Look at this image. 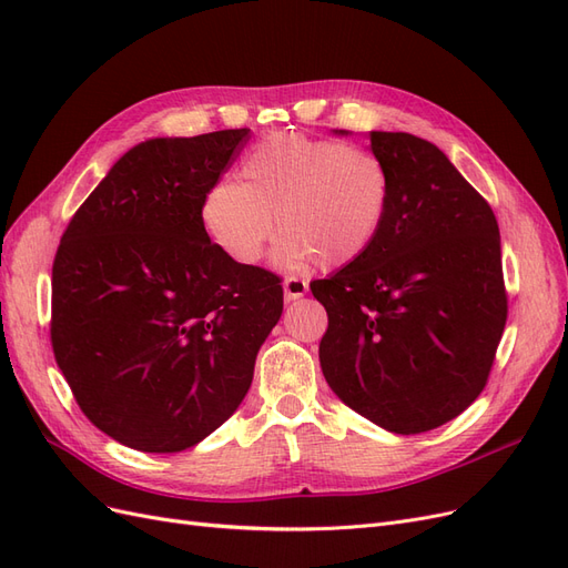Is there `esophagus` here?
Here are the masks:
<instances>
[{
  "instance_id": "1",
  "label": "esophagus",
  "mask_w": 568,
  "mask_h": 568,
  "mask_svg": "<svg viewBox=\"0 0 568 568\" xmlns=\"http://www.w3.org/2000/svg\"><path fill=\"white\" fill-rule=\"evenodd\" d=\"M307 294V282L301 277H286L284 280V298L291 301H298Z\"/></svg>"
}]
</instances>
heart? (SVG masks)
Wrapping results in <instances>:
<instances>
[{"mask_svg": "<svg viewBox=\"0 0 568 568\" xmlns=\"http://www.w3.org/2000/svg\"><path fill=\"white\" fill-rule=\"evenodd\" d=\"M393 173L384 159L341 140L272 134L242 161V182H217L201 201V222L232 261H261L282 234L277 263L317 261L338 270L365 257L393 209Z\"/></svg>", "mask_w": 568, "mask_h": 568, "instance_id": "heart-1", "label": "heart"}]
</instances>
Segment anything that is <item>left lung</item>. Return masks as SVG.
Segmentation results:
<instances>
[{"label": "left lung", "instance_id": "obj_1", "mask_svg": "<svg viewBox=\"0 0 568 568\" xmlns=\"http://www.w3.org/2000/svg\"><path fill=\"white\" fill-rule=\"evenodd\" d=\"M393 173V209L374 248L311 284L329 326L326 384L393 434L455 419L488 384L507 322L500 230L445 153L407 132H372Z\"/></svg>", "mask_w": 568, "mask_h": 568}]
</instances>
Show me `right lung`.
Listing matches in <instances>:
<instances>
[{
    "mask_svg": "<svg viewBox=\"0 0 568 568\" xmlns=\"http://www.w3.org/2000/svg\"><path fill=\"white\" fill-rule=\"evenodd\" d=\"M248 132L136 144L61 236L51 348L84 417L128 448L180 453L227 422L282 317L277 274L232 261L201 222Z\"/></svg>",
    "mask_w": 568,
    "mask_h": 568,
    "instance_id": "right-lung-1",
    "label": "right lung"
}]
</instances>
